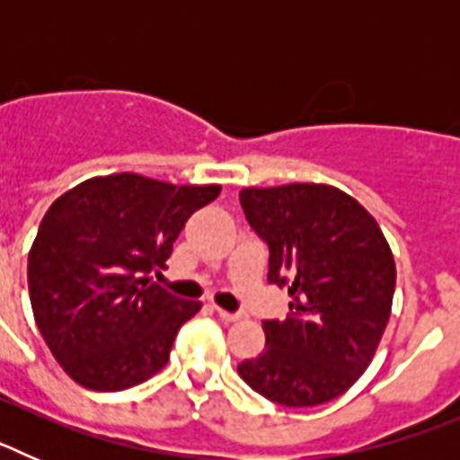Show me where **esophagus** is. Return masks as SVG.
I'll return each mask as SVG.
<instances>
[{"mask_svg": "<svg viewBox=\"0 0 460 460\" xmlns=\"http://www.w3.org/2000/svg\"><path fill=\"white\" fill-rule=\"evenodd\" d=\"M217 313H218V318L226 320V323H237V320L243 318V313H230L221 306H217Z\"/></svg>", "mask_w": 460, "mask_h": 460, "instance_id": "esophagus-1", "label": "esophagus"}]
</instances>
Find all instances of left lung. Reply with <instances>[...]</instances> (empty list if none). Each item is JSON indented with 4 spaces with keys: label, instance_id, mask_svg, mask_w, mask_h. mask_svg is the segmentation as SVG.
Wrapping results in <instances>:
<instances>
[{
    "label": "left lung",
    "instance_id": "8db88e82",
    "mask_svg": "<svg viewBox=\"0 0 460 460\" xmlns=\"http://www.w3.org/2000/svg\"><path fill=\"white\" fill-rule=\"evenodd\" d=\"M239 202L270 246V283L290 315L265 320V350L243 359L251 389L288 408L341 396L368 368L392 313L396 265L376 218L329 184L242 189Z\"/></svg>",
    "mask_w": 460,
    "mask_h": 460
}]
</instances>
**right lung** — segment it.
Masks as SVG:
<instances>
[{
	"instance_id": "right-lung-1",
	"label": "right lung",
	"mask_w": 460,
	"mask_h": 460,
	"mask_svg": "<svg viewBox=\"0 0 460 460\" xmlns=\"http://www.w3.org/2000/svg\"><path fill=\"white\" fill-rule=\"evenodd\" d=\"M218 184L174 186L136 172L92 177L59 195L39 226L27 283L34 320L59 367L93 392H121L168 364L200 302L149 283Z\"/></svg>"
}]
</instances>
